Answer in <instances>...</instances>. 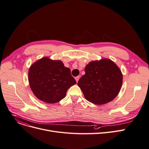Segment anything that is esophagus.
<instances>
[{
  "instance_id": "esophagus-1",
  "label": "esophagus",
  "mask_w": 149,
  "mask_h": 149,
  "mask_svg": "<svg viewBox=\"0 0 149 149\" xmlns=\"http://www.w3.org/2000/svg\"><path fill=\"white\" fill-rule=\"evenodd\" d=\"M75 80H76V81H77V83L78 81V80H79V79H80V76H77V77H76L75 78Z\"/></svg>"
}]
</instances>
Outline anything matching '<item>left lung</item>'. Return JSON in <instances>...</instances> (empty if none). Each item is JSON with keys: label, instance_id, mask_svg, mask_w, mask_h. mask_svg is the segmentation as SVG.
Returning a JSON list of instances; mask_svg holds the SVG:
<instances>
[{"label": "left lung", "instance_id": "1", "mask_svg": "<svg viewBox=\"0 0 149 149\" xmlns=\"http://www.w3.org/2000/svg\"><path fill=\"white\" fill-rule=\"evenodd\" d=\"M123 76L120 69L110 59L93 61L86 65L85 74L78 82L86 100L97 105L113 100L119 93Z\"/></svg>", "mask_w": 149, "mask_h": 149}]
</instances>
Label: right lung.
Returning a JSON list of instances; mask_svg holds the SVG:
<instances>
[{"label": "right lung", "mask_w": 149, "mask_h": 149, "mask_svg": "<svg viewBox=\"0 0 149 149\" xmlns=\"http://www.w3.org/2000/svg\"><path fill=\"white\" fill-rule=\"evenodd\" d=\"M29 82L36 97L49 104L62 100L68 89L76 84L70 69L62 61L48 57L42 58L30 67Z\"/></svg>", "instance_id": "1"}]
</instances>
